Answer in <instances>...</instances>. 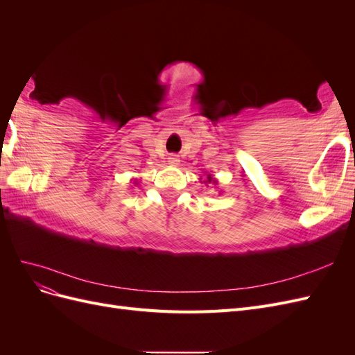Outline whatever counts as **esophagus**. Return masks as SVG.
Segmentation results:
<instances>
[{"label": "esophagus", "instance_id": "obj_1", "mask_svg": "<svg viewBox=\"0 0 355 355\" xmlns=\"http://www.w3.org/2000/svg\"><path fill=\"white\" fill-rule=\"evenodd\" d=\"M167 163H168L170 166H179L180 159H179V157H178V155H170V157H168V159H167Z\"/></svg>", "mask_w": 355, "mask_h": 355}]
</instances>
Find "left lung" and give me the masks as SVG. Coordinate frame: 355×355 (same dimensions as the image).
Returning <instances> with one entry per match:
<instances>
[{"mask_svg":"<svg viewBox=\"0 0 355 355\" xmlns=\"http://www.w3.org/2000/svg\"><path fill=\"white\" fill-rule=\"evenodd\" d=\"M200 182H201V184H204V185H214V187H216L218 184H219V182H218V179L216 178H213L211 175H206V176H204V178H200ZM219 194H222V191H219Z\"/></svg>","mask_w":355,"mask_h":355,"instance_id":"1","label":"left lung"}]
</instances>
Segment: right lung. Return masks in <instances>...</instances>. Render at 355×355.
Masks as SVG:
<instances>
[{
    "label": "right lung",
    "instance_id": "right-lung-1",
    "mask_svg": "<svg viewBox=\"0 0 355 355\" xmlns=\"http://www.w3.org/2000/svg\"><path fill=\"white\" fill-rule=\"evenodd\" d=\"M132 180H133V185H136V187L139 185V179H132Z\"/></svg>",
    "mask_w": 355,
    "mask_h": 355
}]
</instances>
